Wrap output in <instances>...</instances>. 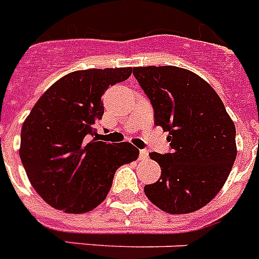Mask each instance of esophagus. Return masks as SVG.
Segmentation results:
<instances>
[{"mask_svg":"<svg viewBox=\"0 0 259 259\" xmlns=\"http://www.w3.org/2000/svg\"><path fill=\"white\" fill-rule=\"evenodd\" d=\"M149 157V151L146 149H141L140 150V159H146Z\"/></svg>","mask_w":259,"mask_h":259,"instance_id":"34e87169","label":"esophagus"}]
</instances>
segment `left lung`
I'll list each match as a JSON object with an SVG mask.
<instances>
[{"mask_svg":"<svg viewBox=\"0 0 259 259\" xmlns=\"http://www.w3.org/2000/svg\"><path fill=\"white\" fill-rule=\"evenodd\" d=\"M154 109L155 125L169 132L171 153H150L161 166L145 194L170 214L201 209L218 194L237 157L235 126L215 90L199 75L177 66L134 68Z\"/></svg>","mask_w":259,"mask_h":259,"instance_id":"1","label":"left lung"}]
</instances>
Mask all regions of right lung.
I'll return each mask as SVG.
<instances>
[{
  "label": "right lung",
  "mask_w": 259,
  "mask_h": 259,
  "mask_svg": "<svg viewBox=\"0 0 259 259\" xmlns=\"http://www.w3.org/2000/svg\"><path fill=\"white\" fill-rule=\"evenodd\" d=\"M132 68L69 73L39 97L21 130L20 157L27 178L45 202L65 213L93 210L108 195L119 166L138 158L129 142L97 140L102 94L127 79Z\"/></svg>",
  "instance_id": "1"
}]
</instances>
